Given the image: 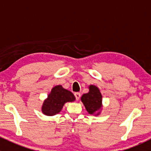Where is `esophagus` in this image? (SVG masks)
Segmentation results:
<instances>
[{"label": "esophagus", "instance_id": "1", "mask_svg": "<svg viewBox=\"0 0 151 151\" xmlns=\"http://www.w3.org/2000/svg\"><path fill=\"white\" fill-rule=\"evenodd\" d=\"M74 96H75V97H76V100H77V101H78L79 99H80V93H74Z\"/></svg>", "mask_w": 151, "mask_h": 151}]
</instances>
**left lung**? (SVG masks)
Listing matches in <instances>:
<instances>
[{"mask_svg":"<svg viewBox=\"0 0 151 151\" xmlns=\"http://www.w3.org/2000/svg\"><path fill=\"white\" fill-rule=\"evenodd\" d=\"M88 89V93L82 96L81 101L90 115L98 116L103 109L102 95L99 88L96 85H90Z\"/></svg>","mask_w":151,"mask_h":151,"instance_id":"left-lung-1","label":"left lung"}]
</instances>
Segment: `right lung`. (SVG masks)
<instances>
[{
	"instance_id": "right-lung-1",
	"label": "right lung",
	"mask_w": 151,
	"mask_h": 151,
	"mask_svg": "<svg viewBox=\"0 0 151 151\" xmlns=\"http://www.w3.org/2000/svg\"><path fill=\"white\" fill-rule=\"evenodd\" d=\"M75 99V96L71 91L63 88L62 85H56L52 88L47 98L44 101L42 112L47 116H52L58 114L66 102H72Z\"/></svg>"
}]
</instances>
